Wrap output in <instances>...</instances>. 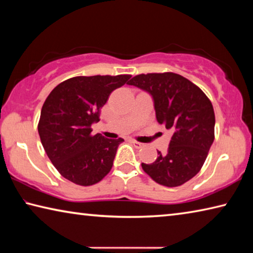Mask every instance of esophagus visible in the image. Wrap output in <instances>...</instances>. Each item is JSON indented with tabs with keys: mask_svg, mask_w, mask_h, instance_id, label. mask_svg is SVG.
I'll list each match as a JSON object with an SVG mask.
<instances>
[{
	"mask_svg": "<svg viewBox=\"0 0 253 253\" xmlns=\"http://www.w3.org/2000/svg\"><path fill=\"white\" fill-rule=\"evenodd\" d=\"M131 143L134 144V146H135V147H137V148H142V147H144V144L139 143V142H137V140L131 139Z\"/></svg>",
	"mask_w": 253,
	"mask_h": 253,
	"instance_id": "34e87169",
	"label": "esophagus"
}]
</instances>
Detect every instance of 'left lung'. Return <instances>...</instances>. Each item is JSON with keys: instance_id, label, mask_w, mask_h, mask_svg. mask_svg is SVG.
<instances>
[{"instance_id": "8db88e82", "label": "left lung", "mask_w": 253, "mask_h": 253, "mask_svg": "<svg viewBox=\"0 0 253 253\" xmlns=\"http://www.w3.org/2000/svg\"><path fill=\"white\" fill-rule=\"evenodd\" d=\"M128 84L152 96L156 119L173 131L168 153L142 168L161 185H182L202 169L214 140L213 106L198 85L173 72L138 75Z\"/></svg>"}]
</instances>
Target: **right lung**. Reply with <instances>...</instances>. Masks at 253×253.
I'll return each mask as SVG.
<instances>
[{
    "label": "right lung",
    "instance_id": "1",
    "mask_svg": "<svg viewBox=\"0 0 253 253\" xmlns=\"http://www.w3.org/2000/svg\"><path fill=\"white\" fill-rule=\"evenodd\" d=\"M129 75L74 77L46 97L38 125L46 155L63 177L81 186L100 182L113 168L123 138L92 134L100 109Z\"/></svg>",
    "mask_w": 253,
    "mask_h": 253
}]
</instances>
